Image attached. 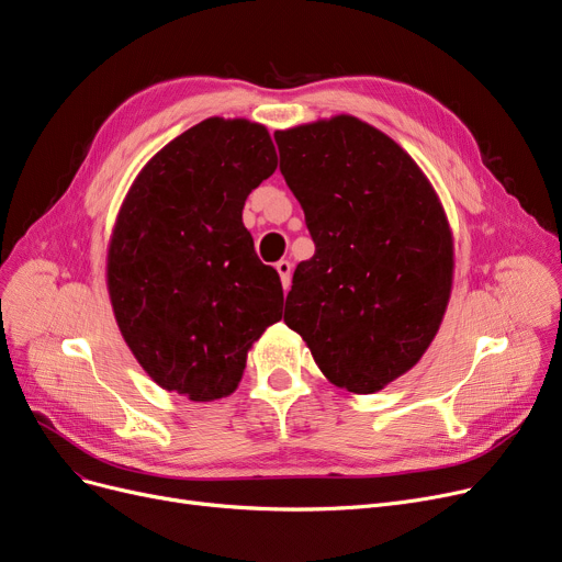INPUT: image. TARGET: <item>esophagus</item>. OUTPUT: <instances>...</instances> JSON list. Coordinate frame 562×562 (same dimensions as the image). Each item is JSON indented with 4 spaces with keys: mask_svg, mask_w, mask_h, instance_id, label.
<instances>
[{
    "mask_svg": "<svg viewBox=\"0 0 562 562\" xmlns=\"http://www.w3.org/2000/svg\"><path fill=\"white\" fill-rule=\"evenodd\" d=\"M276 268H278V273H280L282 286H284V289H289V284H291V261L280 259V261L276 263Z\"/></svg>",
    "mask_w": 562,
    "mask_h": 562,
    "instance_id": "esophagus-1",
    "label": "esophagus"
}]
</instances>
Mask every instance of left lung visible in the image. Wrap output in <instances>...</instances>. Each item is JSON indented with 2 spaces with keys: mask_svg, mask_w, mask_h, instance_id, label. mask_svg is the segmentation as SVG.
I'll return each mask as SVG.
<instances>
[{
  "mask_svg": "<svg viewBox=\"0 0 562 562\" xmlns=\"http://www.w3.org/2000/svg\"><path fill=\"white\" fill-rule=\"evenodd\" d=\"M276 142L314 240L284 324L333 385L376 393L423 358L443 322L454 271L446 211L416 160L351 114L278 131Z\"/></svg>",
  "mask_w": 562,
  "mask_h": 562,
  "instance_id": "8db88e82",
  "label": "left lung"
}]
</instances>
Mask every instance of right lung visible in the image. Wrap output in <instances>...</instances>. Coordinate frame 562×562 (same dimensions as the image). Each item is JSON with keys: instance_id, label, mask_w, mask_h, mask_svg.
Wrapping results in <instances>:
<instances>
[{"instance_id": "right-lung-1", "label": "right lung", "mask_w": 562, "mask_h": 562, "mask_svg": "<svg viewBox=\"0 0 562 562\" xmlns=\"http://www.w3.org/2000/svg\"><path fill=\"white\" fill-rule=\"evenodd\" d=\"M271 135L211 116L142 167L108 246V291L128 349L160 387L192 402L232 395L248 351L282 319V282L243 225L276 172Z\"/></svg>"}]
</instances>
